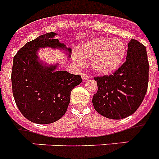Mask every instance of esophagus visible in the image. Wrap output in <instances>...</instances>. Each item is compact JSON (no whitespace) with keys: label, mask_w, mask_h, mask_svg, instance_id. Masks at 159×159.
<instances>
[{"label":"esophagus","mask_w":159,"mask_h":159,"mask_svg":"<svg viewBox=\"0 0 159 159\" xmlns=\"http://www.w3.org/2000/svg\"><path fill=\"white\" fill-rule=\"evenodd\" d=\"M81 76H82V80H84V81H86V80L89 79V76L87 75V74H86V73H82Z\"/></svg>","instance_id":"esophagus-1"}]
</instances>
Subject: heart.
<instances>
[{
	"label": "heart",
	"instance_id": "heart-1",
	"mask_svg": "<svg viewBox=\"0 0 159 159\" xmlns=\"http://www.w3.org/2000/svg\"><path fill=\"white\" fill-rule=\"evenodd\" d=\"M126 54L124 42L120 39L91 38L80 44L76 62L82 65L84 60L91 59V65L95 73L108 75L122 64Z\"/></svg>",
	"mask_w": 159,
	"mask_h": 159
}]
</instances>
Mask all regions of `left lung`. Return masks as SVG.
Returning a JSON list of instances; mask_svg holds the SVG:
<instances>
[{
    "label": "left lung",
    "mask_w": 159,
    "mask_h": 159,
    "mask_svg": "<svg viewBox=\"0 0 159 159\" xmlns=\"http://www.w3.org/2000/svg\"><path fill=\"white\" fill-rule=\"evenodd\" d=\"M149 68L145 46L131 39L124 64L112 75L95 77L98 91L92 103L95 110L111 119L133 114L147 92Z\"/></svg>",
    "instance_id": "1"
}]
</instances>
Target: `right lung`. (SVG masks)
Masks as SVG:
<instances>
[{"mask_svg": "<svg viewBox=\"0 0 159 159\" xmlns=\"http://www.w3.org/2000/svg\"><path fill=\"white\" fill-rule=\"evenodd\" d=\"M48 33L25 44L14 57L11 82L17 107L28 120L48 124L65 114L71 91L82 82L79 75L58 71L59 64L46 65L37 55L41 48L62 49L71 53L64 43Z\"/></svg>", "mask_w": 159, "mask_h": 159, "instance_id": "1", "label": "right lung"}]
</instances>
